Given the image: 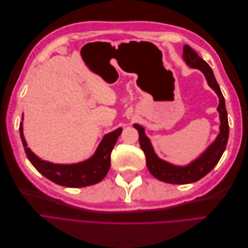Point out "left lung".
I'll return each mask as SVG.
<instances>
[{
  "instance_id": "left-lung-1",
  "label": "left lung",
  "mask_w": 248,
  "mask_h": 248,
  "mask_svg": "<svg viewBox=\"0 0 248 248\" xmlns=\"http://www.w3.org/2000/svg\"><path fill=\"white\" fill-rule=\"evenodd\" d=\"M184 60L188 66L201 70L206 77L208 85L216 92L219 97L218 111L220 114L221 125L220 133L214 141V143H212L201 156L188 164V166L175 167L157 157L155 151H153L149 139L145 135L143 127L134 124V128L137 129L139 133L140 147L144 152L146 157V166L151 174L159 181L178 185L197 182L213 170L226 148L229 137V124L225 100H224L220 87L214 77L213 70L194 49L186 44L184 46Z\"/></svg>"
}]
</instances>
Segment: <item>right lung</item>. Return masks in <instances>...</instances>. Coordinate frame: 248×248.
<instances>
[{
  "instance_id": "right-lung-1",
  "label": "right lung",
  "mask_w": 248,
  "mask_h": 248,
  "mask_svg": "<svg viewBox=\"0 0 248 248\" xmlns=\"http://www.w3.org/2000/svg\"><path fill=\"white\" fill-rule=\"evenodd\" d=\"M19 130L26 155L33 167L51 182L68 187L95 185L105 178L111 166V152L122 132V129L119 128L105 135L95 155L86 161L76 164H54L40 159L27 147L23 135L22 122L20 123Z\"/></svg>"
}]
</instances>
